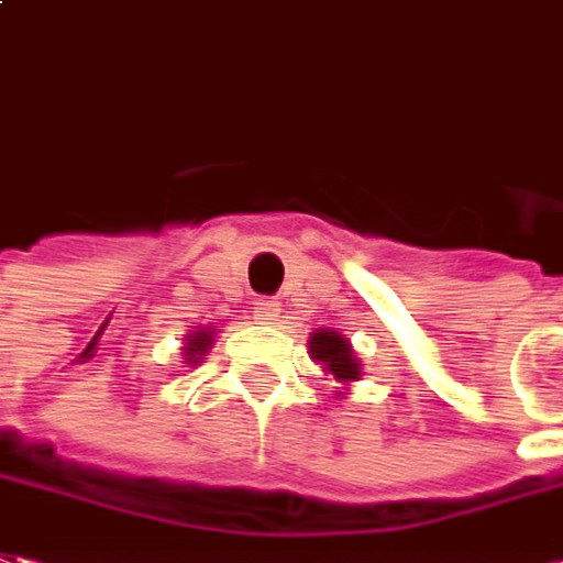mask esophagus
Returning <instances> with one entry per match:
<instances>
[{
    "mask_svg": "<svg viewBox=\"0 0 563 563\" xmlns=\"http://www.w3.org/2000/svg\"><path fill=\"white\" fill-rule=\"evenodd\" d=\"M278 314H282V309H278V300H273V297H257L254 300V318L261 324H275Z\"/></svg>",
    "mask_w": 563,
    "mask_h": 563,
    "instance_id": "esophagus-1",
    "label": "esophagus"
}]
</instances>
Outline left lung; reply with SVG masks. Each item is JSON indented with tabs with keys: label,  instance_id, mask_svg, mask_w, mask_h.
Wrapping results in <instances>:
<instances>
[{
	"label": "left lung",
	"instance_id": "8db88e82",
	"mask_svg": "<svg viewBox=\"0 0 563 563\" xmlns=\"http://www.w3.org/2000/svg\"><path fill=\"white\" fill-rule=\"evenodd\" d=\"M309 345H312L314 361H321L333 376L342 378V382L357 378V361H354L352 345L342 339V333H327V330H321V333H314Z\"/></svg>",
	"mask_w": 563,
	"mask_h": 563
}]
</instances>
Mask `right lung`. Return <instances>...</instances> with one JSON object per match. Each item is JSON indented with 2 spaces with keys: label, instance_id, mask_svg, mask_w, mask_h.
<instances>
[{
  "label": "right lung",
  "instance_id": "add662e5",
  "mask_svg": "<svg viewBox=\"0 0 563 563\" xmlns=\"http://www.w3.org/2000/svg\"><path fill=\"white\" fill-rule=\"evenodd\" d=\"M209 342H211V336H209V330H202V333H197V336H190V342H187V357H190V364H197L199 357L197 354H202L206 352V349H209Z\"/></svg>",
  "mask_w": 563,
  "mask_h": 563
}]
</instances>
